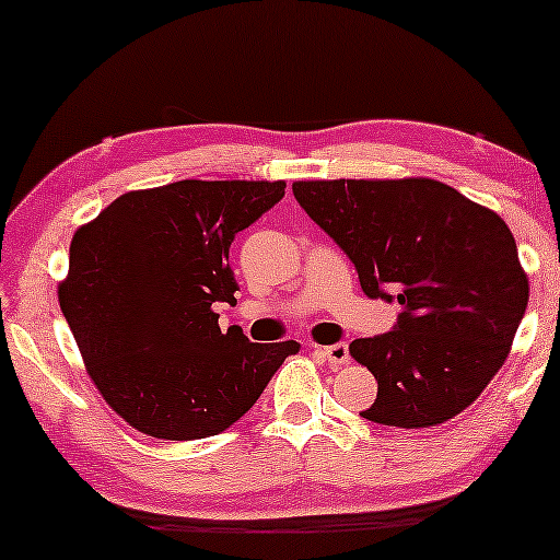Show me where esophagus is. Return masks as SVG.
Masks as SVG:
<instances>
[{
	"label": "esophagus",
	"mask_w": 560,
	"mask_h": 560,
	"mask_svg": "<svg viewBox=\"0 0 560 560\" xmlns=\"http://www.w3.org/2000/svg\"><path fill=\"white\" fill-rule=\"evenodd\" d=\"M320 354H324V359H328V364H331V366L349 364V347H347V343H331V347L320 349Z\"/></svg>",
	"instance_id": "1"
}]
</instances>
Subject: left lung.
<instances>
[{
	"mask_svg": "<svg viewBox=\"0 0 560 560\" xmlns=\"http://www.w3.org/2000/svg\"><path fill=\"white\" fill-rule=\"evenodd\" d=\"M305 213L347 252L370 298L400 303L395 331L349 343L377 380L359 416L446 423L508 359L527 308L515 236L492 209L433 178L295 180Z\"/></svg>",
	"mask_w": 560,
	"mask_h": 560,
	"instance_id": "8db88e82",
	"label": "left lung"
}]
</instances>
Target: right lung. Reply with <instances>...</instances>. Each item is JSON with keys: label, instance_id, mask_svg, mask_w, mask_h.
I'll return each mask as SVG.
<instances>
[{"label": "right lung", "instance_id": "obj_1", "mask_svg": "<svg viewBox=\"0 0 560 560\" xmlns=\"http://www.w3.org/2000/svg\"><path fill=\"white\" fill-rule=\"evenodd\" d=\"M285 196V180H178L129 190L71 242L60 311L106 405L135 431L196 441L234 425L298 341L219 328L236 303L234 234Z\"/></svg>", "mask_w": 560, "mask_h": 560}]
</instances>
